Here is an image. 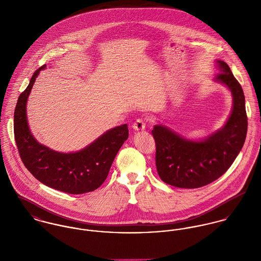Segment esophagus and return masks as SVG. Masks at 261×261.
Segmentation results:
<instances>
[{"mask_svg":"<svg viewBox=\"0 0 261 261\" xmlns=\"http://www.w3.org/2000/svg\"><path fill=\"white\" fill-rule=\"evenodd\" d=\"M133 127L136 132H143L146 128V121L144 118H139L137 121L133 124Z\"/></svg>","mask_w":261,"mask_h":261,"instance_id":"obj_1","label":"esophagus"}]
</instances>
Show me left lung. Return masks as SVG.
<instances>
[{"mask_svg":"<svg viewBox=\"0 0 261 261\" xmlns=\"http://www.w3.org/2000/svg\"><path fill=\"white\" fill-rule=\"evenodd\" d=\"M215 81L226 85L233 108L223 127L202 141H190L161 124L153 126L155 166L161 180L171 186L195 189L206 186L231 167L242 149L247 134L245 97L230 67L217 60Z\"/></svg>","mask_w":261,"mask_h":261,"instance_id":"1","label":"left lung"}]
</instances>
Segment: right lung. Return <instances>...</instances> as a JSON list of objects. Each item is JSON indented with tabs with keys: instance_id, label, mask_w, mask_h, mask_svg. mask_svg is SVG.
Returning <instances> with one entry per match:
<instances>
[{
	"instance_id": "right-lung-1",
	"label": "right lung",
	"mask_w": 261,
	"mask_h": 261,
	"mask_svg": "<svg viewBox=\"0 0 261 261\" xmlns=\"http://www.w3.org/2000/svg\"><path fill=\"white\" fill-rule=\"evenodd\" d=\"M41 66L20 94L14 113V136L27 170L46 186L68 194L96 190L106 181L117 151L128 138L127 124L105 133L89 146L75 152H59L39 144L27 121V100Z\"/></svg>"
}]
</instances>
